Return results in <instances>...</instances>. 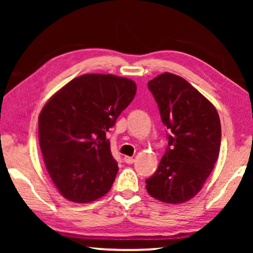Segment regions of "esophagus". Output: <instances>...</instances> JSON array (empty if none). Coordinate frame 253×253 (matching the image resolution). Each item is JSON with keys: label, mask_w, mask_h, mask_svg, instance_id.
Returning <instances> with one entry per match:
<instances>
[{"label": "esophagus", "mask_w": 253, "mask_h": 253, "mask_svg": "<svg viewBox=\"0 0 253 253\" xmlns=\"http://www.w3.org/2000/svg\"><path fill=\"white\" fill-rule=\"evenodd\" d=\"M124 161H126L127 165H131V164H133V162H134V159L131 158V157H124Z\"/></svg>", "instance_id": "34e87169"}]
</instances>
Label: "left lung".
<instances>
[{"instance_id": "1", "label": "left lung", "mask_w": 253, "mask_h": 253, "mask_svg": "<svg viewBox=\"0 0 253 253\" xmlns=\"http://www.w3.org/2000/svg\"><path fill=\"white\" fill-rule=\"evenodd\" d=\"M147 86L167 127L168 147L157 171L146 179V190L164 203H184L200 191L219 157V114L179 76L165 72Z\"/></svg>"}]
</instances>
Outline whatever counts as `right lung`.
I'll list each match as a JSON object with an SVG mask.
<instances>
[{
  "instance_id": "right-lung-1",
  "label": "right lung",
  "mask_w": 253,
  "mask_h": 253,
  "mask_svg": "<svg viewBox=\"0 0 253 253\" xmlns=\"http://www.w3.org/2000/svg\"><path fill=\"white\" fill-rule=\"evenodd\" d=\"M131 79L89 74L72 79L39 115V143L51 181L74 203H91L112 188L119 166L107 132L136 95Z\"/></svg>"
}]
</instances>
